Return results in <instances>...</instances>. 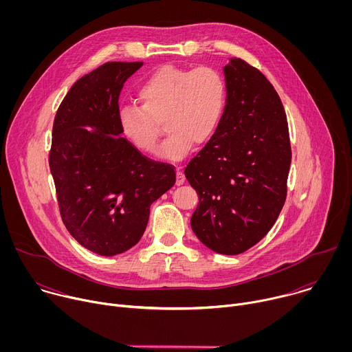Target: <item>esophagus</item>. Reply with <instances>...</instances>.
Segmentation results:
<instances>
[{
	"instance_id": "34e87169",
	"label": "esophagus",
	"mask_w": 352,
	"mask_h": 352,
	"mask_svg": "<svg viewBox=\"0 0 352 352\" xmlns=\"http://www.w3.org/2000/svg\"><path fill=\"white\" fill-rule=\"evenodd\" d=\"M185 182V175L181 168H177V185H182Z\"/></svg>"
}]
</instances>
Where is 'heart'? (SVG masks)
Returning a JSON list of instances; mask_svg holds the SVG:
<instances>
[{"instance_id":"heart-1","label":"heart","mask_w":352,"mask_h":352,"mask_svg":"<svg viewBox=\"0 0 352 352\" xmlns=\"http://www.w3.org/2000/svg\"><path fill=\"white\" fill-rule=\"evenodd\" d=\"M226 91L221 74L212 67L164 65L140 85V107L121 110V133L138 152L150 155L156 150L163 122L168 136L159 155L179 159L193 143L204 144L214 135L224 113Z\"/></svg>"}]
</instances>
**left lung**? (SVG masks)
<instances>
[{
	"instance_id": "left-lung-1",
	"label": "left lung",
	"mask_w": 352,
	"mask_h": 352,
	"mask_svg": "<svg viewBox=\"0 0 352 352\" xmlns=\"http://www.w3.org/2000/svg\"><path fill=\"white\" fill-rule=\"evenodd\" d=\"M227 102L185 177L199 196L190 217L209 249L238 255L276 223L287 197L291 143L281 100L267 78L241 58L224 67Z\"/></svg>"
}]
</instances>
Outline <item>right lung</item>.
<instances>
[{"label":"right lung","mask_w":352,"mask_h":352,"mask_svg":"<svg viewBox=\"0 0 352 352\" xmlns=\"http://www.w3.org/2000/svg\"><path fill=\"white\" fill-rule=\"evenodd\" d=\"M142 65L106 63L82 76L54 118L48 164L63 223L83 248L102 256L136 245L150 205L175 184L171 164L147 159L121 138L120 93Z\"/></svg>","instance_id":"obj_1"}]
</instances>
